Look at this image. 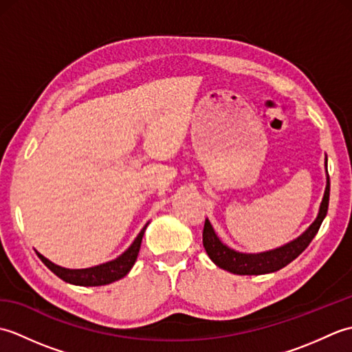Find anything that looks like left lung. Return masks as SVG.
Returning a JSON list of instances; mask_svg holds the SVG:
<instances>
[{
    "mask_svg": "<svg viewBox=\"0 0 352 352\" xmlns=\"http://www.w3.org/2000/svg\"><path fill=\"white\" fill-rule=\"evenodd\" d=\"M328 201H330V177H328L327 172V188L315 222H313L300 237H296L295 241L283 245L280 248L258 254H246L228 248L227 245H223L221 242L218 234L214 233L210 221L206 219L203 230V245L206 248V252L208 254V257L212 258L216 266H219L223 271H228L236 275H263L280 271L281 267L287 266L290 261H294L300 256V254L310 245L313 237L316 236L320 228V223H322L324 218L327 216Z\"/></svg>",
    "mask_w": 352,
    "mask_h": 352,
    "instance_id": "left-lung-1",
    "label": "left lung"
}]
</instances>
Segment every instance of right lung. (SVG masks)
<instances>
[{
	"label": "right lung",
	"mask_w": 352,
	"mask_h": 352,
	"mask_svg": "<svg viewBox=\"0 0 352 352\" xmlns=\"http://www.w3.org/2000/svg\"><path fill=\"white\" fill-rule=\"evenodd\" d=\"M148 223L140 230V233L138 234L136 239H134V242L130 245V248L125 252H122L121 256L115 260L107 261V263H102L94 267L66 269L58 265H54L52 261H50L47 257H43L42 254H39L37 251L36 254L51 272H54L58 278H62L66 283L76 284V286H104V284H110L124 278V276L130 272L134 261L138 258L142 237H144Z\"/></svg>",
	"instance_id": "1"
}]
</instances>
